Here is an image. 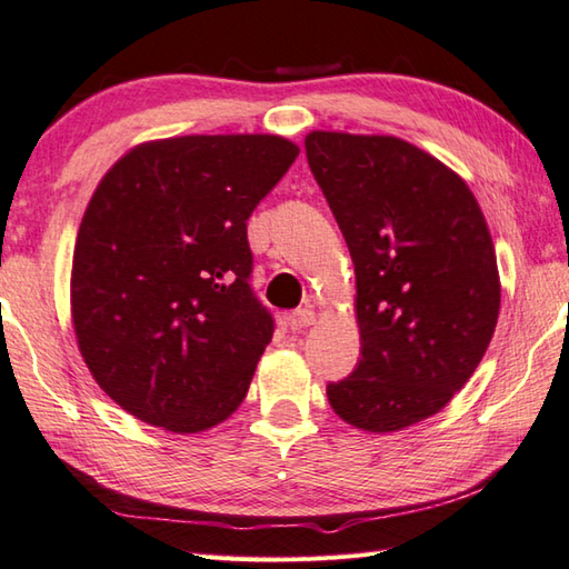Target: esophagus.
I'll return each mask as SVG.
<instances>
[{
	"label": "esophagus",
	"instance_id": "34e87169",
	"mask_svg": "<svg viewBox=\"0 0 569 569\" xmlns=\"http://www.w3.org/2000/svg\"><path fill=\"white\" fill-rule=\"evenodd\" d=\"M315 321H317V315H315L312 307L297 309V312L287 315V327L292 329V331H302V329H307V327H312Z\"/></svg>",
	"mask_w": 569,
	"mask_h": 569
}]
</instances>
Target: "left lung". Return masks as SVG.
<instances>
[{
    "label": "left lung",
    "mask_w": 569,
    "mask_h": 569,
    "mask_svg": "<svg viewBox=\"0 0 569 569\" xmlns=\"http://www.w3.org/2000/svg\"><path fill=\"white\" fill-rule=\"evenodd\" d=\"M309 168L349 244L361 359L331 409L393 433L446 409L500 315L496 248L466 180L396 136L309 131Z\"/></svg>",
    "instance_id": "left-lung-1"
}]
</instances>
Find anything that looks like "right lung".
Instances as JSON below:
<instances>
[{
  "instance_id": "right-lung-1",
  "label": "right lung",
  "mask_w": 569,
  "mask_h": 569,
  "mask_svg": "<svg viewBox=\"0 0 569 569\" xmlns=\"http://www.w3.org/2000/svg\"><path fill=\"white\" fill-rule=\"evenodd\" d=\"M297 156L272 133L158 138L96 186L73 244L71 325L93 381L138 421L200 433L248 396L272 341L248 284V218Z\"/></svg>"
}]
</instances>
